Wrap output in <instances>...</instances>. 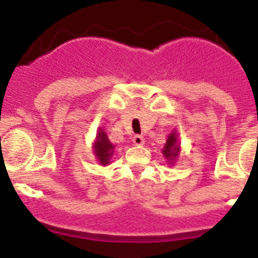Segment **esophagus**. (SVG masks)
Returning <instances> with one entry per match:
<instances>
[{
	"instance_id": "1",
	"label": "esophagus",
	"mask_w": 258,
	"mask_h": 258,
	"mask_svg": "<svg viewBox=\"0 0 258 258\" xmlns=\"http://www.w3.org/2000/svg\"><path fill=\"white\" fill-rule=\"evenodd\" d=\"M133 143L136 146L145 145V138H143L142 136H134L133 137Z\"/></svg>"
}]
</instances>
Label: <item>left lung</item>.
<instances>
[{
  "mask_svg": "<svg viewBox=\"0 0 258 258\" xmlns=\"http://www.w3.org/2000/svg\"><path fill=\"white\" fill-rule=\"evenodd\" d=\"M179 151H181V147L178 145V138H177V133L172 132L166 140L165 146L163 149V155L165 156V159L169 161V164H173V161L178 157Z\"/></svg>",
  "mask_w": 258,
  "mask_h": 258,
  "instance_id": "left-lung-1",
  "label": "left lung"
}]
</instances>
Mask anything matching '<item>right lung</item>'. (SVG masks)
<instances>
[{"instance_id":"right-lung-1","label":"right lung","mask_w":258,"mask_h":258,"mask_svg":"<svg viewBox=\"0 0 258 258\" xmlns=\"http://www.w3.org/2000/svg\"><path fill=\"white\" fill-rule=\"evenodd\" d=\"M113 149H115V146L109 142L106 132L103 129H99L97 132V140L94 142V154L99 164L102 165L109 164L111 156L113 155Z\"/></svg>"}]
</instances>
